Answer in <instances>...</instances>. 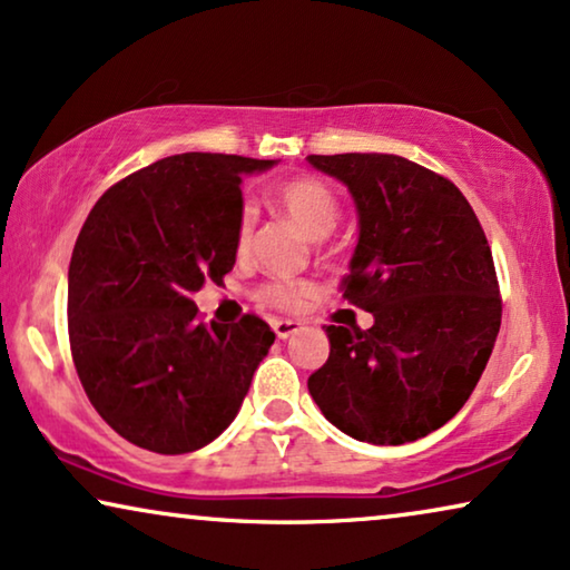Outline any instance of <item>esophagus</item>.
Wrapping results in <instances>:
<instances>
[{
	"label": "esophagus",
	"mask_w": 570,
	"mask_h": 570,
	"mask_svg": "<svg viewBox=\"0 0 570 570\" xmlns=\"http://www.w3.org/2000/svg\"><path fill=\"white\" fill-rule=\"evenodd\" d=\"M272 330L279 340H291L293 334L301 332V322H295V318H277V322H272Z\"/></svg>",
	"instance_id": "34e87169"
}]
</instances>
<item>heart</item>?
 Returning a JSON list of instances; mask_svg holds the SVG:
<instances>
[{
  "mask_svg": "<svg viewBox=\"0 0 570 570\" xmlns=\"http://www.w3.org/2000/svg\"><path fill=\"white\" fill-rule=\"evenodd\" d=\"M275 205L285 213L308 238H324L334 230L340 220V202L316 178H293L283 184L275 194ZM252 233V213L244 209L238 223V248H246ZM314 295V285L308 283H275L262 291V298L277 308H295Z\"/></svg>",
  "mask_w": 570,
  "mask_h": 570,
  "instance_id": "obj_1",
  "label": "heart"
}]
</instances>
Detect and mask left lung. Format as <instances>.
<instances>
[{
	"instance_id": "8db88e82",
	"label": "left lung",
	"mask_w": 570,
	"mask_h": 570,
	"mask_svg": "<svg viewBox=\"0 0 570 570\" xmlns=\"http://www.w3.org/2000/svg\"><path fill=\"white\" fill-rule=\"evenodd\" d=\"M347 186L357 244L340 291L371 330L326 324L308 392L350 439L400 446L446 425L485 371L501 295L485 230L449 178L400 155H308Z\"/></svg>"
}]
</instances>
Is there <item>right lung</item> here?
<instances>
[{"instance_id": "right-lung-1", "label": "right lung", "mask_w": 570, "mask_h": 570, "mask_svg": "<svg viewBox=\"0 0 570 570\" xmlns=\"http://www.w3.org/2000/svg\"><path fill=\"white\" fill-rule=\"evenodd\" d=\"M277 160L170 155L111 186L77 236L69 345L85 394L121 439L189 454L236 420L275 332L197 322L194 293L236 264L244 176Z\"/></svg>"}]
</instances>
